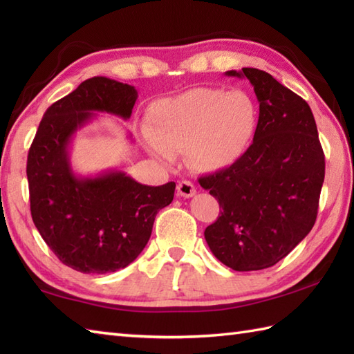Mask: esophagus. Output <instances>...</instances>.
Masks as SVG:
<instances>
[{"mask_svg":"<svg viewBox=\"0 0 354 354\" xmlns=\"http://www.w3.org/2000/svg\"><path fill=\"white\" fill-rule=\"evenodd\" d=\"M178 196L181 198H192L196 194V189H194V185L190 181H181L178 184Z\"/></svg>","mask_w":354,"mask_h":354,"instance_id":"esophagus-1","label":"esophagus"}]
</instances>
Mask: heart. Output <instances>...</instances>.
<instances>
[{"label":"heart","instance_id":"b5f03b06","mask_svg":"<svg viewBox=\"0 0 354 354\" xmlns=\"http://www.w3.org/2000/svg\"><path fill=\"white\" fill-rule=\"evenodd\" d=\"M255 127L257 108L246 93L194 88L150 106L147 146L164 161L185 150L192 167L217 171L243 156Z\"/></svg>","mask_w":354,"mask_h":354}]
</instances>
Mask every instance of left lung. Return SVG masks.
<instances>
[{
  "label": "left lung",
  "mask_w": 354,
  "mask_h": 354,
  "mask_svg": "<svg viewBox=\"0 0 354 354\" xmlns=\"http://www.w3.org/2000/svg\"><path fill=\"white\" fill-rule=\"evenodd\" d=\"M225 74L251 82L259 123L239 161L199 178L222 208L204 236L225 266L260 270L284 259L313 228L326 160L306 100L266 71Z\"/></svg>",
  "instance_id": "left-lung-1"
}]
</instances>
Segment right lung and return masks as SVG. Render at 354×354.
<instances>
[{
    "label": "right lung",
    "instance_id": "add662e5",
    "mask_svg": "<svg viewBox=\"0 0 354 354\" xmlns=\"http://www.w3.org/2000/svg\"><path fill=\"white\" fill-rule=\"evenodd\" d=\"M137 89L108 77L88 79L45 111L27 158L35 227L64 265L84 274L126 268L147 245L155 216L175 194V183L142 185L124 171L77 176L73 135L106 112L127 120Z\"/></svg>",
    "mask_w": 354,
    "mask_h": 354
}]
</instances>
